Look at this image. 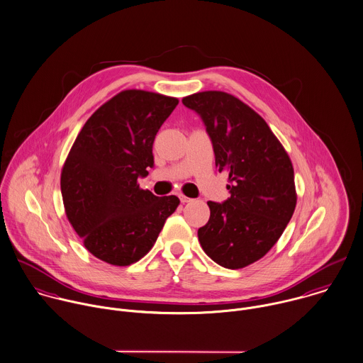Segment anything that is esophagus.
Returning a JSON list of instances; mask_svg holds the SVG:
<instances>
[{"instance_id":"1","label":"esophagus","mask_w":363,"mask_h":363,"mask_svg":"<svg viewBox=\"0 0 363 363\" xmlns=\"http://www.w3.org/2000/svg\"><path fill=\"white\" fill-rule=\"evenodd\" d=\"M179 199H180V201L184 204V203H190L191 201V199H189V197H186V196H183V194H180L179 196Z\"/></svg>"}]
</instances>
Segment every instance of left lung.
<instances>
[{
	"label": "left lung",
	"instance_id": "left-lung-1",
	"mask_svg": "<svg viewBox=\"0 0 363 363\" xmlns=\"http://www.w3.org/2000/svg\"><path fill=\"white\" fill-rule=\"evenodd\" d=\"M183 104L200 116L216 166L230 180L231 197L207 203L210 220L199 230V241L220 266L241 269L270 250L294 213L293 164L269 125L237 97L203 91Z\"/></svg>",
	"mask_w": 363,
	"mask_h": 363
}]
</instances>
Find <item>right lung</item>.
I'll use <instances>...</instances> for the list:
<instances>
[{"label":"right lung","mask_w":363,"mask_h":363,"mask_svg":"<svg viewBox=\"0 0 363 363\" xmlns=\"http://www.w3.org/2000/svg\"><path fill=\"white\" fill-rule=\"evenodd\" d=\"M177 104L157 93L121 91L87 120L65 162L66 216L86 249L110 264L143 257L180 203L138 184L155 166V136Z\"/></svg>","instance_id":"right-lung-1"}]
</instances>
